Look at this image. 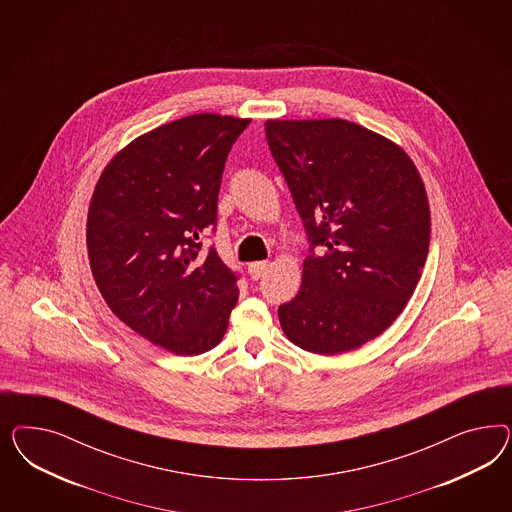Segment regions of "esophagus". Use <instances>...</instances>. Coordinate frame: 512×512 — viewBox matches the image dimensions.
<instances>
[{
	"instance_id": "1",
	"label": "esophagus",
	"mask_w": 512,
	"mask_h": 512,
	"mask_svg": "<svg viewBox=\"0 0 512 512\" xmlns=\"http://www.w3.org/2000/svg\"><path fill=\"white\" fill-rule=\"evenodd\" d=\"M268 270V263L266 261H259V263H251L248 266L249 276L251 279H261L264 276V272Z\"/></svg>"
}]
</instances>
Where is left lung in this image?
I'll return each instance as SVG.
<instances>
[{
  "label": "left lung",
  "mask_w": 512,
  "mask_h": 512,
  "mask_svg": "<svg viewBox=\"0 0 512 512\" xmlns=\"http://www.w3.org/2000/svg\"><path fill=\"white\" fill-rule=\"evenodd\" d=\"M264 131L310 242L281 328L317 355L357 349L394 323L422 276L430 208L419 172L347 120H268Z\"/></svg>",
  "instance_id": "8db88e82"
}]
</instances>
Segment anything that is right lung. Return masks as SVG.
I'll list each match as a JSON object with an SVG mask.
<instances>
[{
    "mask_svg": "<svg viewBox=\"0 0 512 512\" xmlns=\"http://www.w3.org/2000/svg\"><path fill=\"white\" fill-rule=\"evenodd\" d=\"M249 120L193 114L133 140L101 174L88 212L95 283L125 325L180 357L214 349L238 272L202 249L216 231L227 155Z\"/></svg>",
    "mask_w": 512,
    "mask_h": 512,
    "instance_id": "add662e5",
    "label": "right lung"
}]
</instances>
